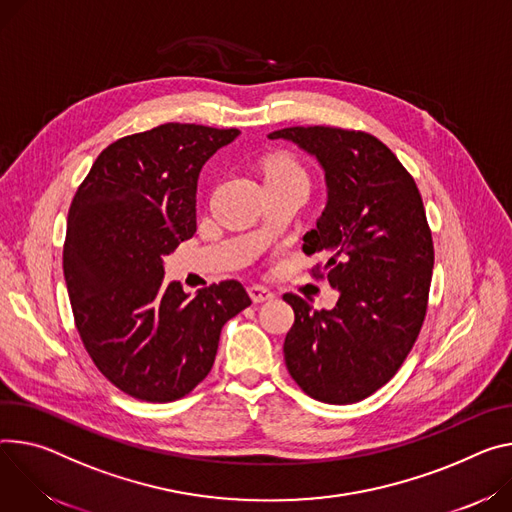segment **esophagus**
Masks as SVG:
<instances>
[{"mask_svg": "<svg viewBox=\"0 0 512 512\" xmlns=\"http://www.w3.org/2000/svg\"><path fill=\"white\" fill-rule=\"evenodd\" d=\"M249 296H251V300L255 302V304H261V302H267V300H271L273 298V292L269 290V288H265V286H251L249 288Z\"/></svg>", "mask_w": 512, "mask_h": 512, "instance_id": "1", "label": "esophagus"}]
</instances>
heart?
Returning <instances> with one entry per match:
<instances>
[{"mask_svg":"<svg viewBox=\"0 0 512 512\" xmlns=\"http://www.w3.org/2000/svg\"><path fill=\"white\" fill-rule=\"evenodd\" d=\"M265 181H296L308 185V171L306 167L288 153L280 155H271L265 165Z\"/></svg>","mask_w":512,"mask_h":512,"instance_id":"b5f03b06","label":"heart"}]
</instances>
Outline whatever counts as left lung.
Returning <instances> with one entry per match:
<instances>
[{
	"mask_svg": "<svg viewBox=\"0 0 512 512\" xmlns=\"http://www.w3.org/2000/svg\"><path fill=\"white\" fill-rule=\"evenodd\" d=\"M316 155L329 204L304 235L310 269L341 292L333 310L284 294L294 324L284 341L292 380L310 398L353 404L388 384L427 316L435 247L421 192L398 157L363 130L292 126L271 132Z\"/></svg>",
	"mask_w": 512,
	"mask_h": 512,
	"instance_id": "left-lung-1",
	"label": "left lung"
}]
</instances>
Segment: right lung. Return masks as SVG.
I'll return each mask as SVG.
<instances>
[{
	"label": "right lung",
	"instance_id": "1",
	"mask_svg": "<svg viewBox=\"0 0 512 512\" xmlns=\"http://www.w3.org/2000/svg\"><path fill=\"white\" fill-rule=\"evenodd\" d=\"M237 128L167 122L118 138L77 188L63 271L77 333L102 374L143 402L190 394L214 365L224 322L251 306L226 280L188 298L163 257L196 232L202 165Z\"/></svg>",
	"mask_w": 512,
	"mask_h": 512
}]
</instances>
